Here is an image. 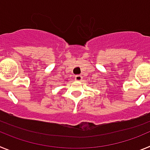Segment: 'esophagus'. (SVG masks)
Returning a JSON list of instances; mask_svg holds the SVG:
<instances>
[{
  "mask_svg": "<svg viewBox=\"0 0 150 150\" xmlns=\"http://www.w3.org/2000/svg\"><path fill=\"white\" fill-rule=\"evenodd\" d=\"M75 79H76V81H82L83 76L81 75H76V76H75Z\"/></svg>",
  "mask_w": 150,
  "mask_h": 150,
  "instance_id": "34e87169",
  "label": "esophagus"
}]
</instances>
